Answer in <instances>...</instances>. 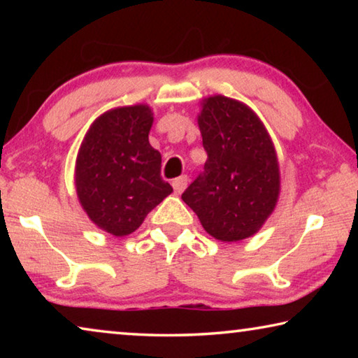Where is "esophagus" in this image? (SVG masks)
Wrapping results in <instances>:
<instances>
[{"instance_id": "34e87169", "label": "esophagus", "mask_w": 358, "mask_h": 358, "mask_svg": "<svg viewBox=\"0 0 358 358\" xmlns=\"http://www.w3.org/2000/svg\"><path fill=\"white\" fill-rule=\"evenodd\" d=\"M187 181H189V178H187L186 175H181V177L175 178V180L172 181V186H173L175 192H177V194H181V192H183V191H185V187L187 186Z\"/></svg>"}]
</instances>
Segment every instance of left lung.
Listing matches in <instances>:
<instances>
[{
	"mask_svg": "<svg viewBox=\"0 0 358 358\" xmlns=\"http://www.w3.org/2000/svg\"><path fill=\"white\" fill-rule=\"evenodd\" d=\"M199 128L208 157L181 199L211 237H251L271 215L280 194L270 136L251 108L226 96L205 99Z\"/></svg>",
	"mask_w": 358,
	"mask_h": 358,
	"instance_id": "1",
	"label": "left lung"
}]
</instances>
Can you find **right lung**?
Segmentation results:
<instances>
[{"label":"right lung","instance_id":"add662e5","mask_svg":"<svg viewBox=\"0 0 358 358\" xmlns=\"http://www.w3.org/2000/svg\"><path fill=\"white\" fill-rule=\"evenodd\" d=\"M147 106L120 107L94 121L76 166L77 196L96 226L123 237L172 192L161 177V153L151 147Z\"/></svg>","mask_w":358,"mask_h":358}]
</instances>
